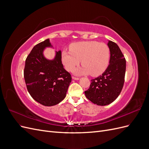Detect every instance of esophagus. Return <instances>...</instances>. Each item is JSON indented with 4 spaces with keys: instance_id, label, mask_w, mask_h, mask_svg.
I'll return each instance as SVG.
<instances>
[{
    "instance_id": "esophagus-1",
    "label": "esophagus",
    "mask_w": 149,
    "mask_h": 149,
    "mask_svg": "<svg viewBox=\"0 0 149 149\" xmlns=\"http://www.w3.org/2000/svg\"><path fill=\"white\" fill-rule=\"evenodd\" d=\"M72 79H74V80H79V78H77V77H74V76H72Z\"/></svg>"
}]
</instances>
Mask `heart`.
<instances>
[{
  "label": "heart",
  "instance_id": "heart-1",
  "mask_svg": "<svg viewBox=\"0 0 149 149\" xmlns=\"http://www.w3.org/2000/svg\"><path fill=\"white\" fill-rule=\"evenodd\" d=\"M70 51H63L61 61L67 71H72L81 60V67L76 70L77 74H91L97 76L102 74L109 65L110 50L106 44L96 41L73 43Z\"/></svg>",
  "mask_w": 149,
  "mask_h": 149
}]
</instances>
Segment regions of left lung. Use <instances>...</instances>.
<instances>
[{
  "label": "left lung",
  "instance_id": "1",
  "mask_svg": "<svg viewBox=\"0 0 149 149\" xmlns=\"http://www.w3.org/2000/svg\"><path fill=\"white\" fill-rule=\"evenodd\" d=\"M109 65L102 75L91 79L89 88L84 94L89 101L98 106H106L119 96L123 88L126 61L120 49L116 43L109 40Z\"/></svg>",
  "mask_w": 149,
  "mask_h": 149
}]
</instances>
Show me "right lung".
I'll list each match as a JSON object with an SVG mask.
<instances>
[{
    "label": "right lung",
    "mask_w": 149,
    "mask_h": 149,
    "mask_svg": "<svg viewBox=\"0 0 149 149\" xmlns=\"http://www.w3.org/2000/svg\"><path fill=\"white\" fill-rule=\"evenodd\" d=\"M47 47H53L49 39L33 48L26 57L24 73L26 88L33 100L52 106L66 97L71 77L61 63V52H56L54 59L48 60L43 55Z\"/></svg>",
    "instance_id": "1"
}]
</instances>
